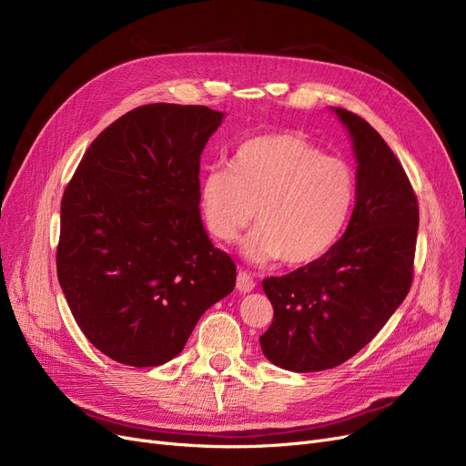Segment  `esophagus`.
<instances>
[{"label":"esophagus","instance_id":"1","mask_svg":"<svg viewBox=\"0 0 466 466\" xmlns=\"http://www.w3.org/2000/svg\"><path fill=\"white\" fill-rule=\"evenodd\" d=\"M236 289L239 292H243V295H246V292H251L255 289V279L251 278V274L239 270L238 272V279H236Z\"/></svg>","mask_w":466,"mask_h":466}]
</instances>
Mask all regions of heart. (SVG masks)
<instances>
[{
  "mask_svg": "<svg viewBox=\"0 0 466 466\" xmlns=\"http://www.w3.org/2000/svg\"><path fill=\"white\" fill-rule=\"evenodd\" d=\"M230 168L213 167L200 181V211L213 238L230 243L255 217L258 230L243 246L255 262L308 266L332 249L355 198L344 160L300 134L278 132L243 141Z\"/></svg>",
  "mask_w": 466,
  "mask_h": 466,
  "instance_id": "obj_1",
  "label": "heart"
}]
</instances>
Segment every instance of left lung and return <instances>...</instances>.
<instances>
[{"instance_id": "obj_1", "label": "left lung", "mask_w": 466, "mask_h": 466, "mask_svg": "<svg viewBox=\"0 0 466 466\" xmlns=\"http://www.w3.org/2000/svg\"><path fill=\"white\" fill-rule=\"evenodd\" d=\"M334 111L359 164L350 225L319 260L262 279L274 321L260 348L292 372L329 370L359 353L402 304L413 278L420 206L406 171L369 122Z\"/></svg>"}]
</instances>
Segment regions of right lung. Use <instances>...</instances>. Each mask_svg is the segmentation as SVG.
I'll return each instance as SVG.
<instances>
[{
	"label": "right lung",
	"instance_id": "1",
	"mask_svg": "<svg viewBox=\"0 0 466 466\" xmlns=\"http://www.w3.org/2000/svg\"><path fill=\"white\" fill-rule=\"evenodd\" d=\"M223 116L206 106L136 107L90 143L64 190L58 281L90 344L120 364L179 355L236 285L198 206L200 157Z\"/></svg>",
	"mask_w": 466,
	"mask_h": 466
}]
</instances>
